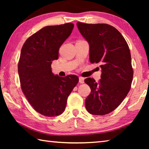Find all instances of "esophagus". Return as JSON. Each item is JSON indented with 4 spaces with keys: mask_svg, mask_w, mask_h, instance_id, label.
Listing matches in <instances>:
<instances>
[{
    "mask_svg": "<svg viewBox=\"0 0 149 149\" xmlns=\"http://www.w3.org/2000/svg\"><path fill=\"white\" fill-rule=\"evenodd\" d=\"M84 77H80L79 79V82L80 83H81V84L84 83Z\"/></svg>",
    "mask_w": 149,
    "mask_h": 149,
    "instance_id": "34e87169",
    "label": "esophagus"
}]
</instances>
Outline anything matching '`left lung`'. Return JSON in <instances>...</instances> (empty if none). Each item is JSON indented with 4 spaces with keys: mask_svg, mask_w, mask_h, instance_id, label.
Here are the masks:
<instances>
[{
    "mask_svg": "<svg viewBox=\"0 0 149 149\" xmlns=\"http://www.w3.org/2000/svg\"><path fill=\"white\" fill-rule=\"evenodd\" d=\"M79 32L90 45V61L99 63L101 79L84 80L91 93L85 100L92 115H107L118 107L127 96L133 78L128 44L116 28L106 24L77 22Z\"/></svg>",
    "mask_w": 149,
    "mask_h": 149,
    "instance_id": "left-lung-1",
    "label": "left lung"
}]
</instances>
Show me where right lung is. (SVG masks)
I'll return each mask as SVG.
<instances>
[{
	"label": "right lung",
	"mask_w": 149,
	"mask_h": 149,
	"mask_svg": "<svg viewBox=\"0 0 149 149\" xmlns=\"http://www.w3.org/2000/svg\"><path fill=\"white\" fill-rule=\"evenodd\" d=\"M74 26L72 23L46 26L28 38L22 46L18 64L20 86L31 105L42 115H61L79 82L76 75L61 77L54 75L51 68Z\"/></svg>",
	"instance_id": "add662e5"
}]
</instances>
